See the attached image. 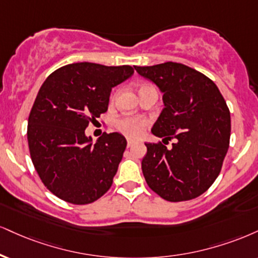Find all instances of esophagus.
Here are the masks:
<instances>
[{"label": "esophagus", "mask_w": 258, "mask_h": 258, "mask_svg": "<svg viewBox=\"0 0 258 258\" xmlns=\"http://www.w3.org/2000/svg\"><path fill=\"white\" fill-rule=\"evenodd\" d=\"M133 144H135V141H132V139H127V148L132 147Z\"/></svg>", "instance_id": "34e87169"}]
</instances>
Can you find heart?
Listing matches in <instances>:
<instances>
[{
  "mask_svg": "<svg viewBox=\"0 0 258 258\" xmlns=\"http://www.w3.org/2000/svg\"><path fill=\"white\" fill-rule=\"evenodd\" d=\"M147 89H155L151 84L142 83L138 85V94L142 92L143 90ZM114 101V97L111 98V102ZM147 120L142 119V117H135V116H123L120 117L115 121L116 130L127 137H138L142 135L143 130L147 126Z\"/></svg>",
  "mask_w": 258,
  "mask_h": 258,
  "instance_id": "b5f03b06",
  "label": "heart"
}]
</instances>
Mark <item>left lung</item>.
Listing matches in <instances>:
<instances>
[{"label": "left lung", "instance_id": "obj_1", "mask_svg": "<svg viewBox=\"0 0 258 258\" xmlns=\"http://www.w3.org/2000/svg\"><path fill=\"white\" fill-rule=\"evenodd\" d=\"M163 92L164 108L151 132L172 139V147L147 143L142 161L145 181L168 202L194 200L204 194L221 172L231 137V115L212 79L176 62L135 66Z\"/></svg>", "mask_w": 258, "mask_h": 258}]
</instances>
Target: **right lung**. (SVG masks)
Returning a JSON list of instances; mask_svg holds the SVG:
<instances>
[{
  "label": "right lung",
  "instance_id": "obj_1",
  "mask_svg": "<svg viewBox=\"0 0 258 258\" xmlns=\"http://www.w3.org/2000/svg\"><path fill=\"white\" fill-rule=\"evenodd\" d=\"M135 73L131 66L78 62L58 68L43 85L30 111L31 160L51 194L84 206L110 188L126 139L103 133L91 143L85 130L108 109L111 89Z\"/></svg>",
  "mask_w": 258,
  "mask_h": 258
}]
</instances>
